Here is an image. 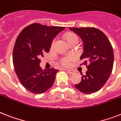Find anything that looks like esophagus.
Listing matches in <instances>:
<instances>
[{
	"label": "esophagus",
	"instance_id": "esophagus-1",
	"mask_svg": "<svg viewBox=\"0 0 121 121\" xmlns=\"http://www.w3.org/2000/svg\"><path fill=\"white\" fill-rule=\"evenodd\" d=\"M65 70L67 71V72L70 74H74V73H75V71L74 70H72V69H65Z\"/></svg>",
	"mask_w": 121,
	"mask_h": 121
}]
</instances>
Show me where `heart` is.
<instances>
[{"instance_id":"b5f03b06","label":"heart","mask_w":121,"mask_h":121,"mask_svg":"<svg viewBox=\"0 0 121 121\" xmlns=\"http://www.w3.org/2000/svg\"><path fill=\"white\" fill-rule=\"evenodd\" d=\"M74 39H77V40H78V37L75 34H74V33H69V34H68L66 35V40H67L68 42H70V41L74 40ZM55 42L56 39H54L52 41V47H53L55 43ZM73 60V56H64V57H63L61 59L60 61L61 63L63 65L68 66L70 64V62Z\"/></svg>"}]
</instances>
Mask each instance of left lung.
Listing matches in <instances>:
<instances>
[{"mask_svg":"<svg viewBox=\"0 0 121 121\" xmlns=\"http://www.w3.org/2000/svg\"><path fill=\"white\" fill-rule=\"evenodd\" d=\"M83 42L80 59L87 65L88 70L81 81L74 86L81 93L91 94L99 91L111 74L114 63L113 48L105 34L93 27L69 28Z\"/></svg>","mask_w":121,"mask_h":121,"instance_id":"8db88e82","label":"left lung"}]
</instances>
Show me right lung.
Instances as JSON below:
<instances>
[{
	"label": "right lung",
	"mask_w": 121,
	"mask_h": 121,
	"mask_svg": "<svg viewBox=\"0 0 121 121\" xmlns=\"http://www.w3.org/2000/svg\"><path fill=\"white\" fill-rule=\"evenodd\" d=\"M65 28L32 23L23 29L17 38L13 50V66L21 84L31 93H45L55 81L58 70L53 68L42 69L40 58L49 52L52 41Z\"/></svg>",
	"instance_id": "add662e5"
}]
</instances>
